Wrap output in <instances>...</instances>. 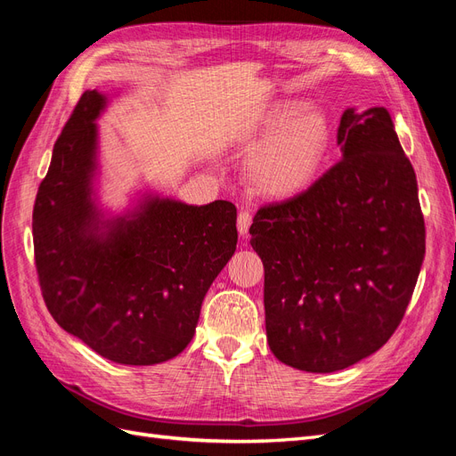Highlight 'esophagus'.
<instances>
[{
    "instance_id": "obj_1",
    "label": "esophagus",
    "mask_w": 456,
    "mask_h": 456,
    "mask_svg": "<svg viewBox=\"0 0 456 456\" xmlns=\"http://www.w3.org/2000/svg\"><path fill=\"white\" fill-rule=\"evenodd\" d=\"M253 223V215L249 211H240L238 215V230L243 238H247V233H249V226Z\"/></svg>"
}]
</instances>
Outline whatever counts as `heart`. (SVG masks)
Wrapping results in <instances>:
<instances>
[{
	"label": "heart",
	"mask_w": 456,
	"mask_h": 456,
	"mask_svg": "<svg viewBox=\"0 0 456 456\" xmlns=\"http://www.w3.org/2000/svg\"><path fill=\"white\" fill-rule=\"evenodd\" d=\"M266 139L247 161V176L262 196L291 198L306 190L330 146V126L320 110L287 101L268 106L251 127V142Z\"/></svg>",
	"instance_id": "obj_1"
}]
</instances>
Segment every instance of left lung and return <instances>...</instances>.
I'll return each mask as SVG.
<instances>
[{
	"label": "left lung",
	"mask_w": 456,
	"mask_h": 456,
	"mask_svg": "<svg viewBox=\"0 0 456 456\" xmlns=\"http://www.w3.org/2000/svg\"><path fill=\"white\" fill-rule=\"evenodd\" d=\"M342 159L298 196L260 207L270 350L333 372L377 352L402 323L426 251L415 169L386 108L340 118Z\"/></svg>",
	"instance_id": "left-lung-1"
}]
</instances>
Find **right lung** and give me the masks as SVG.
Listing matches in <instances>:
<instances>
[{
    "label": "right lung",
    "instance_id": "1",
    "mask_svg": "<svg viewBox=\"0 0 456 456\" xmlns=\"http://www.w3.org/2000/svg\"><path fill=\"white\" fill-rule=\"evenodd\" d=\"M106 96L86 91L53 146L32 213L45 306L110 362L154 365L194 337L205 293L236 251V205L146 196L104 220L93 201L96 126Z\"/></svg>",
    "mask_w": 456,
    "mask_h": 456
}]
</instances>
